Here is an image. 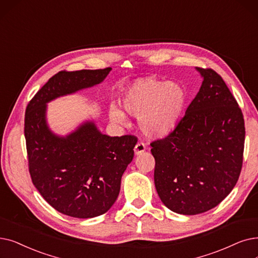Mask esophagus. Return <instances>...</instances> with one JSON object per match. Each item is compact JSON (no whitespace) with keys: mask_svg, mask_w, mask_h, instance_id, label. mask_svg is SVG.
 Returning a JSON list of instances; mask_svg holds the SVG:
<instances>
[{"mask_svg":"<svg viewBox=\"0 0 258 258\" xmlns=\"http://www.w3.org/2000/svg\"><path fill=\"white\" fill-rule=\"evenodd\" d=\"M145 150H147V145H145V143H143V142H138L135 145V149H134L136 155H139V154L143 153Z\"/></svg>","mask_w":258,"mask_h":258,"instance_id":"1","label":"esophagus"}]
</instances>
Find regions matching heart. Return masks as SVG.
Returning a JSON list of instances; mask_svg holds the SVG:
<instances>
[{"label":"heart","instance_id":"b5f03b06","mask_svg":"<svg viewBox=\"0 0 258 258\" xmlns=\"http://www.w3.org/2000/svg\"><path fill=\"white\" fill-rule=\"evenodd\" d=\"M186 102L184 89L175 82H163L144 78L134 82L121 99L126 113L139 118L141 132L150 138H163L175 130ZM110 121L123 125L126 116L111 106L108 111Z\"/></svg>","mask_w":258,"mask_h":258}]
</instances>
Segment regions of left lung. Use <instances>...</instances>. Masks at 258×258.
<instances>
[{
	"instance_id": "left-lung-1",
	"label": "left lung",
	"mask_w": 258,
	"mask_h": 258,
	"mask_svg": "<svg viewBox=\"0 0 258 258\" xmlns=\"http://www.w3.org/2000/svg\"><path fill=\"white\" fill-rule=\"evenodd\" d=\"M204 77L198 94L163 139L151 143L155 186L164 206L196 215L218 206L236 184L242 167L244 120L220 75Z\"/></svg>"
}]
</instances>
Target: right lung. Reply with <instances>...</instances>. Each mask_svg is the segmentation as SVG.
<instances>
[{"mask_svg": "<svg viewBox=\"0 0 258 258\" xmlns=\"http://www.w3.org/2000/svg\"><path fill=\"white\" fill-rule=\"evenodd\" d=\"M110 70L61 71L26 107L24 134L31 181L53 209L71 217L93 218L114 205L138 138L103 135L93 122L65 138L58 137L47 127L46 103L99 84Z\"/></svg>", "mask_w": 258, "mask_h": 258, "instance_id": "add662e5", "label": "right lung"}]
</instances>
